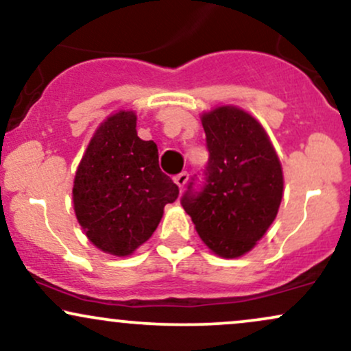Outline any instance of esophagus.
I'll return each mask as SVG.
<instances>
[{
  "instance_id": "obj_1",
  "label": "esophagus",
  "mask_w": 351,
  "mask_h": 351,
  "mask_svg": "<svg viewBox=\"0 0 351 351\" xmlns=\"http://www.w3.org/2000/svg\"><path fill=\"white\" fill-rule=\"evenodd\" d=\"M188 178H189V175H188V173H186V171H181L180 175H176V176H175V183L178 184L180 188H183L184 184H186Z\"/></svg>"
}]
</instances>
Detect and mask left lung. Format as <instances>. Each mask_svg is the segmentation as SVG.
Instances as JSON below:
<instances>
[{
	"mask_svg": "<svg viewBox=\"0 0 351 351\" xmlns=\"http://www.w3.org/2000/svg\"><path fill=\"white\" fill-rule=\"evenodd\" d=\"M209 152L201 191L189 183L181 204L216 256H244L279 211L284 175L271 138L251 114L221 106L201 115Z\"/></svg>",
	"mask_w": 351,
	"mask_h": 351,
	"instance_id": "obj_1",
	"label": "left lung"
}]
</instances>
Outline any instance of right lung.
Instances as JSON below:
<instances>
[{
    "instance_id": "obj_1",
    "label": "right lung",
    "mask_w": 351,
    "mask_h": 351,
    "mask_svg": "<svg viewBox=\"0 0 351 351\" xmlns=\"http://www.w3.org/2000/svg\"><path fill=\"white\" fill-rule=\"evenodd\" d=\"M178 193L160 170L156 143L136 135L135 112L119 110L88 142L75 171L72 201L88 241L100 251L125 257L150 239L165 206Z\"/></svg>"
}]
</instances>
